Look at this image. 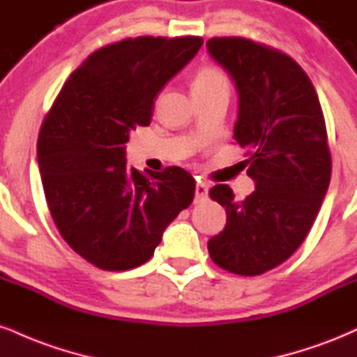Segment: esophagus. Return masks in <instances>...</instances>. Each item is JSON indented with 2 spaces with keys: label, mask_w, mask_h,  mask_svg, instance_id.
Returning a JSON list of instances; mask_svg holds the SVG:
<instances>
[{
  "label": "esophagus",
  "mask_w": 357,
  "mask_h": 357,
  "mask_svg": "<svg viewBox=\"0 0 357 357\" xmlns=\"http://www.w3.org/2000/svg\"><path fill=\"white\" fill-rule=\"evenodd\" d=\"M208 199V184L197 183L195 190V203H203Z\"/></svg>",
  "instance_id": "esophagus-1"
}]
</instances>
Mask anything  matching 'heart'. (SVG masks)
<instances>
[{"label":"heart","instance_id":"1","mask_svg":"<svg viewBox=\"0 0 357 357\" xmlns=\"http://www.w3.org/2000/svg\"><path fill=\"white\" fill-rule=\"evenodd\" d=\"M211 88H227V78L220 68L206 66L196 75L192 89H211Z\"/></svg>","mask_w":357,"mask_h":357}]
</instances>
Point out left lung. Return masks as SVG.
Instances as JSON below:
<instances>
[{
  "label": "left lung",
  "instance_id": "left-lung-1",
  "mask_svg": "<svg viewBox=\"0 0 357 357\" xmlns=\"http://www.w3.org/2000/svg\"><path fill=\"white\" fill-rule=\"evenodd\" d=\"M206 46L238 88L234 139L256 183L244 201L227 184L211 188L227 220L208 251L226 271L257 276L294 255L319 213L331 181L323 108L291 56L236 36L211 38Z\"/></svg>",
  "mask_w": 357,
  "mask_h": 357
}]
</instances>
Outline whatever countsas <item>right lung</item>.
Instances as JSON below:
<instances>
[{
    "label": "right lung",
    "instance_id": "add662e5",
    "mask_svg": "<svg viewBox=\"0 0 357 357\" xmlns=\"http://www.w3.org/2000/svg\"><path fill=\"white\" fill-rule=\"evenodd\" d=\"M199 36L126 38L71 73L38 136L51 218L64 241L105 271L151 259L162 233L192 203L195 178L179 166L139 173L124 144L151 123L162 86L195 58Z\"/></svg>",
    "mask_w": 357,
    "mask_h": 357
}]
</instances>
